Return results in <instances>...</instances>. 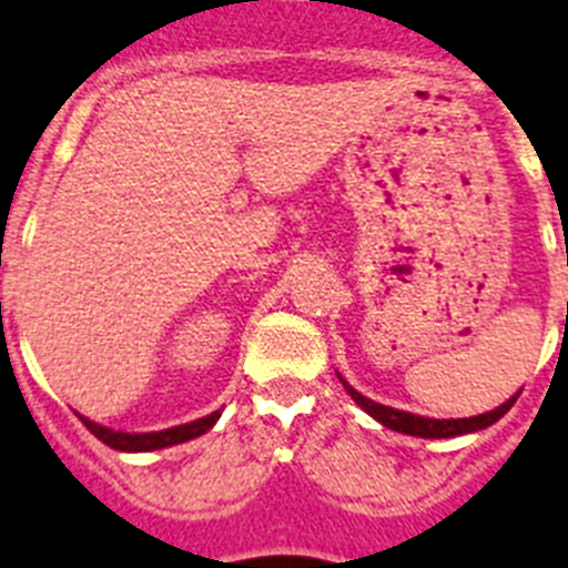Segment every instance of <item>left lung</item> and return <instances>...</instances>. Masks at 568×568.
Masks as SVG:
<instances>
[{
  "label": "left lung",
  "mask_w": 568,
  "mask_h": 568,
  "mask_svg": "<svg viewBox=\"0 0 568 568\" xmlns=\"http://www.w3.org/2000/svg\"><path fill=\"white\" fill-rule=\"evenodd\" d=\"M341 384H344L346 393L353 395L355 404H358L361 409H366V413L373 415L375 420H381V424L389 426V429H395V433L415 435V438H455V435L478 433V429H486V426H491L495 420L504 418V415L511 409V404L518 400V395H515V398H509L506 404H500L498 409H491V413H484V415H475V418L438 420V418H420V415L400 413V409H393V406L375 404V400H369V398H364L361 393H355L353 386L346 384L344 378H341Z\"/></svg>",
  "instance_id": "8db88e82"
}]
</instances>
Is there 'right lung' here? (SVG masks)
I'll list each match as a JSON object with an SVG mask.
<instances>
[{"mask_svg":"<svg viewBox=\"0 0 568 568\" xmlns=\"http://www.w3.org/2000/svg\"><path fill=\"white\" fill-rule=\"evenodd\" d=\"M222 418V413H210L207 418L190 420V424L173 426V429H162V433H115V429H108V426H99L93 420L82 418V424L88 426L90 433L97 435L102 444L113 446L119 453H150V449H164V446L184 444V440H193L199 435H204L215 420Z\"/></svg>","mask_w":568,"mask_h":568,"instance_id":"right-lung-1","label":"right lung"}]
</instances>
